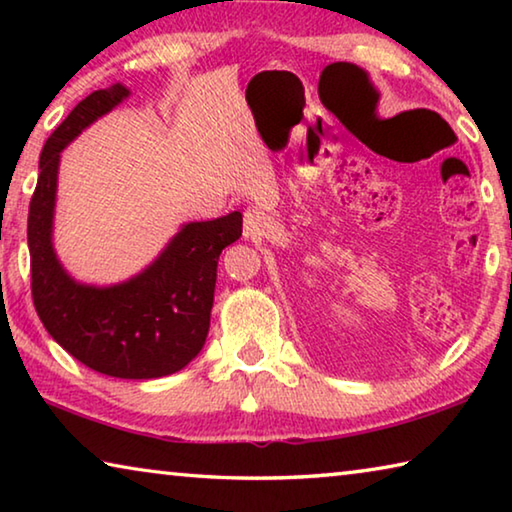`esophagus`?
Masks as SVG:
<instances>
[{
  "mask_svg": "<svg viewBox=\"0 0 512 512\" xmlns=\"http://www.w3.org/2000/svg\"><path fill=\"white\" fill-rule=\"evenodd\" d=\"M266 228V214L259 210H248L244 214V237L262 235Z\"/></svg>",
  "mask_w": 512,
  "mask_h": 512,
  "instance_id": "34e87169",
  "label": "esophagus"
}]
</instances>
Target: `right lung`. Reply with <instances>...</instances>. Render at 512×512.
Returning a JSON list of instances; mask_svg holds the SVG:
<instances>
[{"mask_svg": "<svg viewBox=\"0 0 512 512\" xmlns=\"http://www.w3.org/2000/svg\"><path fill=\"white\" fill-rule=\"evenodd\" d=\"M131 97L115 83L69 112L40 153L29 207L31 289L38 316L60 348L117 379H158L183 370L210 332L216 264L241 237V212L189 221L140 273L115 284H90L67 273L54 248L58 169L63 151L85 128Z\"/></svg>", "mask_w": 512, "mask_h": 512, "instance_id": "right-lung-1", "label": "right lung"}]
</instances>
